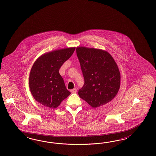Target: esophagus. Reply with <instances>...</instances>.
<instances>
[{
  "instance_id": "1",
  "label": "esophagus",
  "mask_w": 156,
  "mask_h": 156,
  "mask_svg": "<svg viewBox=\"0 0 156 156\" xmlns=\"http://www.w3.org/2000/svg\"><path fill=\"white\" fill-rule=\"evenodd\" d=\"M70 91L72 93H76V92L77 91V90H76V89H74L70 90Z\"/></svg>"
}]
</instances>
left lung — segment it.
Listing matches in <instances>:
<instances>
[{
  "instance_id": "8db88e82",
  "label": "left lung",
  "mask_w": 156,
  "mask_h": 156,
  "mask_svg": "<svg viewBox=\"0 0 156 156\" xmlns=\"http://www.w3.org/2000/svg\"><path fill=\"white\" fill-rule=\"evenodd\" d=\"M85 80L78 91L82 99L95 108L110 102L120 88L121 75L113 58L106 51L86 47L76 48Z\"/></svg>"
}]
</instances>
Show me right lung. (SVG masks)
Here are the masks:
<instances>
[{
    "label": "right lung",
    "mask_w": 156,
    "mask_h": 156,
    "mask_svg": "<svg viewBox=\"0 0 156 156\" xmlns=\"http://www.w3.org/2000/svg\"><path fill=\"white\" fill-rule=\"evenodd\" d=\"M75 49L68 47L46 52L34 63L29 76V87L34 98L44 106L55 109L71 94L59 70Z\"/></svg>",
    "instance_id": "right-lung-1"
}]
</instances>
